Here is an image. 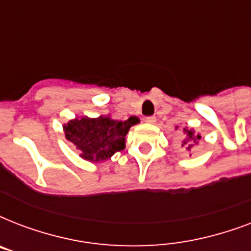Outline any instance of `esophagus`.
Here are the masks:
<instances>
[{
    "label": "esophagus",
    "mask_w": 251,
    "mask_h": 251,
    "mask_svg": "<svg viewBox=\"0 0 251 251\" xmlns=\"http://www.w3.org/2000/svg\"><path fill=\"white\" fill-rule=\"evenodd\" d=\"M145 121L147 122V124H155V122H156V117H155V116H149V117L145 118Z\"/></svg>",
    "instance_id": "obj_1"
}]
</instances>
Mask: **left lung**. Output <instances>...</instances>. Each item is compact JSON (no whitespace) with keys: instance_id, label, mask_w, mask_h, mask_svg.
Segmentation results:
<instances>
[{"instance_id":"1","label":"left lung","mask_w":251,"mask_h":251,"mask_svg":"<svg viewBox=\"0 0 251 251\" xmlns=\"http://www.w3.org/2000/svg\"><path fill=\"white\" fill-rule=\"evenodd\" d=\"M183 130H185V133H186L187 141L197 142V141H199V139H201V135H197V137H195L194 133H193V130H186V129H183ZM183 145H186V142H183ZM190 147H193V145H189V147H187V149L190 150Z\"/></svg>"}]
</instances>
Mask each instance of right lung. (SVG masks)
Segmentation results:
<instances>
[{"label": "right lung", "instance_id": "obj_1", "mask_svg": "<svg viewBox=\"0 0 251 251\" xmlns=\"http://www.w3.org/2000/svg\"><path fill=\"white\" fill-rule=\"evenodd\" d=\"M137 117L126 121H114L109 117L88 118L70 121L64 126L66 139L80 150V156L90 161L109 159L114 152L125 149V137L129 129L138 124Z\"/></svg>", "mask_w": 251, "mask_h": 251}]
</instances>
